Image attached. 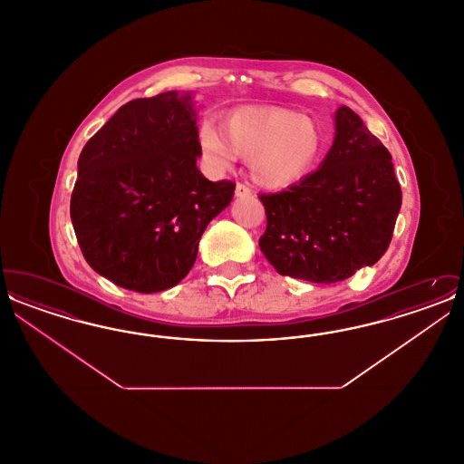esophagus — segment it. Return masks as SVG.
<instances>
[{
	"label": "esophagus",
	"instance_id": "obj_1",
	"mask_svg": "<svg viewBox=\"0 0 464 464\" xmlns=\"http://www.w3.org/2000/svg\"><path fill=\"white\" fill-rule=\"evenodd\" d=\"M235 195H237L238 198H248V197H252V189H250L246 184L238 182V184H237V189H235Z\"/></svg>",
	"mask_w": 464,
	"mask_h": 464
}]
</instances>
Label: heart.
<instances>
[{
    "instance_id": "1",
    "label": "heart",
    "mask_w": 464,
    "mask_h": 464,
    "mask_svg": "<svg viewBox=\"0 0 464 464\" xmlns=\"http://www.w3.org/2000/svg\"><path fill=\"white\" fill-rule=\"evenodd\" d=\"M198 139L214 167L224 169L237 156L252 158V177L275 189L308 176L322 150V135L309 118L276 106L237 108L227 114L224 129L205 121Z\"/></svg>"
}]
</instances>
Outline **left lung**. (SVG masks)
<instances>
[{
  "label": "left lung",
  "instance_id": "left-lung-1",
  "mask_svg": "<svg viewBox=\"0 0 464 464\" xmlns=\"http://www.w3.org/2000/svg\"><path fill=\"white\" fill-rule=\"evenodd\" d=\"M259 199L267 219L259 238L266 259L280 275L335 284L384 256L401 189L390 151L353 110L341 106L322 167Z\"/></svg>",
  "mask_w": 464,
  "mask_h": 464
}]
</instances>
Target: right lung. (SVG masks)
Returning <instances> with one entry per match:
<instances>
[{"label":"right lung","instance_id":"add662e5","mask_svg":"<svg viewBox=\"0 0 464 464\" xmlns=\"http://www.w3.org/2000/svg\"><path fill=\"white\" fill-rule=\"evenodd\" d=\"M199 155L189 93L133 99L90 139L69 210L93 271L140 294L189 273L205 227L235 193V182L203 177Z\"/></svg>","mask_w":464,"mask_h":464}]
</instances>
